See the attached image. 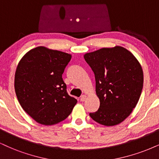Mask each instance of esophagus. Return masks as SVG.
I'll return each mask as SVG.
<instances>
[{
    "label": "esophagus",
    "mask_w": 159,
    "mask_h": 159,
    "mask_svg": "<svg viewBox=\"0 0 159 159\" xmlns=\"http://www.w3.org/2000/svg\"><path fill=\"white\" fill-rule=\"evenodd\" d=\"M86 99V96L85 95H82L81 97H80V101L81 102H84Z\"/></svg>",
    "instance_id": "obj_1"
}]
</instances>
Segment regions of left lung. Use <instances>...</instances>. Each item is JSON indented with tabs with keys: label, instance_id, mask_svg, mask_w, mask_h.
Instances as JSON below:
<instances>
[{
	"label": "left lung",
	"instance_id": "1",
	"mask_svg": "<svg viewBox=\"0 0 159 159\" xmlns=\"http://www.w3.org/2000/svg\"><path fill=\"white\" fill-rule=\"evenodd\" d=\"M93 71L99 108L89 115L105 126L120 124L136 106L143 88L142 68L132 53L121 46L84 55Z\"/></svg>",
	"mask_w": 159,
	"mask_h": 159
}]
</instances>
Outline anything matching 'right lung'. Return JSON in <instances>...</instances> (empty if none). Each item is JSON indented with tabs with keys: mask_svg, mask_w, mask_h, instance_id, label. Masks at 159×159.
Instances as JSON below:
<instances>
[{
	"mask_svg": "<svg viewBox=\"0 0 159 159\" xmlns=\"http://www.w3.org/2000/svg\"><path fill=\"white\" fill-rule=\"evenodd\" d=\"M71 55L39 46L19 62L15 90L20 105L37 122L52 125L63 121L77 102L68 95L63 74Z\"/></svg>",
	"mask_w": 159,
	"mask_h": 159,
	"instance_id": "add662e5",
	"label": "right lung"
}]
</instances>
